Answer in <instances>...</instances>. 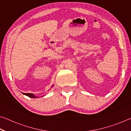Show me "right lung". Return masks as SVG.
Listing matches in <instances>:
<instances>
[{"instance_id":"obj_1","label":"right lung","mask_w":131,"mask_h":131,"mask_svg":"<svg viewBox=\"0 0 131 131\" xmlns=\"http://www.w3.org/2000/svg\"><path fill=\"white\" fill-rule=\"evenodd\" d=\"M54 87V85H52L51 88ZM51 90V88L50 90H48V91H49ZM23 94L26 95V96H28V97H32V98H36V97H39V96H36V95H35L34 94H31V93H23ZM44 95H43V96H44Z\"/></svg>"}]
</instances>
